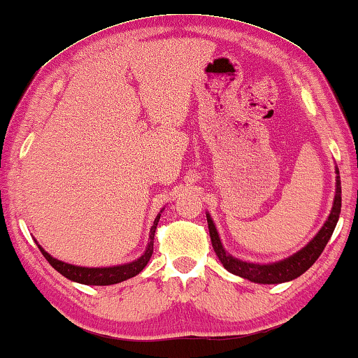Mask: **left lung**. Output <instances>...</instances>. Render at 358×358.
<instances>
[{"mask_svg": "<svg viewBox=\"0 0 358 358\" xmlns=\"http://www.w3.org/2000/svg\"><path fill=\"white\" fill-rule=\"evenodd\" d=\"M338 174V169H337ZM341 207H342V187H341V176H337V189H336V199H334V206L331 210V215L319 234L314 236L313 240L309 241L306 247L298 252L292 257L282 259V262L271 263V264H255V263H247L240 262L234 257H230L229 253L225 252L224 247H222L219 234H217L215 225L210 217L207 215V224H208V231H210V240L212 247L215 250L217 257L225 266L227 271L234 273L236 276L245 278V280H250L253 282H262V285H278V282L291 281L294 278H298L309 270L313 266L315 259L321 257V253L326 248L327 241L331 240L334 234V229H336L338 215H341Z\"/></svg>", "mask_w": 358, "mask_h": 358, "instance_id": "1", "label": "left lung"}]
</instances>
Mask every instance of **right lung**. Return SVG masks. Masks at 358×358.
<instances>
[{
    "instance_id": "add662e5",
    "label": "right lung",
    "mask_w": 358,
    "mask_h": 358,
    "mask_svg": "<svg viewBox=\"0 0 358 358\" xmlns=\"http://www.w3.org/2000/svg\"><path fill=\"white\" fill-rule=\"evenodd\" d=\"M159 215L155 219V224L151 227V234H150V243H148V248L143 257H139L138 259H134L131 263L127 264H120V266H111V268H83V266H76V264H69L60 262V259H55L50 257L48 252H44L41 248V245H37L41 250V253L44 255V258L48 259L50 266L54 270H57L60 275L69 278L71 281L76 282H82V285H92V286H108V285H117V282H122L128 278L136 276L143 268L146 266L148 262H150L151 255H152V245H155V231L157 227V222H159Z\"/></svg>"
}]
</instances>
